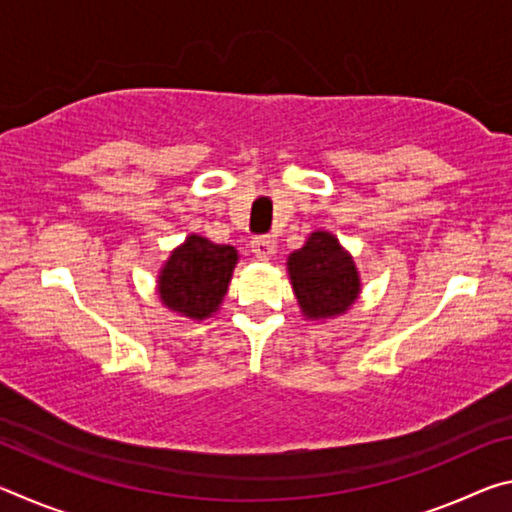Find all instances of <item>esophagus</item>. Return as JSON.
Listing matches in <instances>:
<instances>
[{
  "label": "esophagus",
  "mask_w": 512,
  "mask_h": 512,
  "mask_svg": "<svg viewBox=\"0 0 512 512\" xmlns=\"http://www.w3.org/2000/svg\"><path fill=\"white\" fill-rule=\"evenodd\" d=\"M250 248H253L257 259H271L277 253V244L271 237H255L250 241Z\"/></svg>",
  "instance_id": "esophagus-1"
}]
</instances>
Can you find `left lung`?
Instances as JSON below:
<instances>
[{
	"instance_id": "obj_1",
	"label": "left lung",
	"mask_w": 512,
	"mask_h": 512,
	"mask_svg": "<svg viewBox=\"0 0 512 512\" xmlns=\"http://www.w3.org/2000/svg\"><path fill=\"white\" fill-rule=\"evenodd\" d=\"M287 268L300 311L309 320L345 314L361 293L354 259L332 232H311L305 246L289 255Z\"/></svg>"
}]
</instances>
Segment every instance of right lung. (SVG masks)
<instances>
[{"label":"right lung","instance_id":"obj_1","mask_svg":"<svg viewBox=\"0 0 512 512\" xmlns=\"http://www.w3.org/2000/svg\"><path fill=\"white\" fill-rule=\"evenodd\" d=\"M237 259L239 255L232 246L189 235L185 244L171 250L160 268L158 293L162 305L192 320L210 318L228 293Z\"/></svg>","mask_w":512,"mask_h":512}]
</instances>
